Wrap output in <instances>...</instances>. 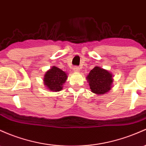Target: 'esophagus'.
Wrapping results in <instances>:
<instances>
[{
	"mask_svg": "<svg viewBox=\"0 0 146 146\" xmlns=\"http://www.w3.org/2000/svg\"><path fill=\"white\" fill-rule=\"evenodd\" d=\"M80 68L78 66L73 67V70H74L75 72H76V73H78V72L80 71Z\"/></svg>",
	"mask_w": 146,
	"mask_h": 146,
	"instance_id": "esophagus-1",
	"label": "esophagus"
}]
</instances>
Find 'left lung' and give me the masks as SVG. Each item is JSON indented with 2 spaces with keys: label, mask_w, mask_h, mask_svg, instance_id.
Masks as SVG:
<instances>
[{
  "label": "left lung",
  "mask_w": 146,
  "mask_h": 146,
  "mask_svg": "<svg viewBox=\"0 0 146 146\" xmlns=\"http://www.w3.org/2000/svg\"><path fill=\"white\" fill-rule=\"evenodd\" d=\"M91 91L97 95L106 94L111 89L112 74L107 70L95 66L86 77Z\"/></svg>",
  "instance_id": "left-lung-1"
}]
</instances>
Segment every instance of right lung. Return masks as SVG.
<instances>
[{
  "label": "right lung",
  "mask_w": 146,
  "mask_h": 146,
  "mask_svg": "<svg viewBox=\"0 0 146 146\" xmlns=\"http://www.w3.org/2000/svg\"><path fill=\"white\" fill-rule=\"evenodd\" d=\"M66 79L67 75L64 71L57 66H52L45 74L44 83L50 91L57 92L62 90Z\"/></svg>",
  "instance_id": "obj_1"
}]
</instances>
